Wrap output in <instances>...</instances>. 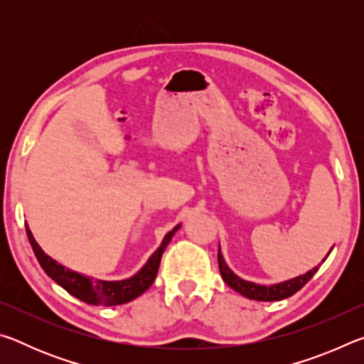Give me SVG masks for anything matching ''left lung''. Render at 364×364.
<instances>
[{
	"label": "left lung",
	"instance_id": "8db88e82",
	"mask_svg": "<svg viewBox=\"0 0 364 364\" xmlns=\"http://www.w3.org/2000/svg\"><path fill=\"white\" fill-rule=\"evenodd\" d=\"M331 250H329V254H331ZM328 255L324 257V260L328 258ZM218 267H220L221 278H223V281L232 289V291L239 292L241 295H244V297H247L250 300L274 301V300H282V299L291 297V295H294L295 292L300 291V289L304 287L306 282L313 278V274H315L318 271L319 264L313 269L306 271L305 274L297 276V278H292V279H287V281H282V282H276V284H269V286L257 284V282L245 281L242 278H239V276L234 273V271L226 264L223 255H221L220 247H218Z\"/></svg>",
	"mask_w": 364,
	"mask_h": 364
}]
</instances>
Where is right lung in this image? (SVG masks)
I'll return each instance as SVG.
<instances>
[{"instance_id": "add662e5", "label": "right lung", "mask_w": 364, "mask_h": 364, "mask_svg": "<svg viewBox=\"0 0 364 364\" xmlns=\"http://www.w3.org/2000/svg\"><path fill=\"white\" fill-rule=\"evenodd\" d=\"M181 225H176L173 230L165 234L162 244L160 247L154 252L149 257V260L141 268L136 274H133L132 278L122 279V281H102V279H93L90 276H83L77 273V271H72L70 268H65L64 264L58 263L54 258L46 255L43 249L35 241L32 231H30L28 225L26 223L27 236L30 245L35 252L36 260L40 262L41 268L45 269V273L51 278L54 282H58L60 287H64L67 292L73 297L80 299L85 304L90 305H122L127 304V301H132L141 294H144L147 289L156 279L160 260H162V254L165 247H167L168 242L173 237V234L180 230Z\"/></svg>"}]
</instances>
